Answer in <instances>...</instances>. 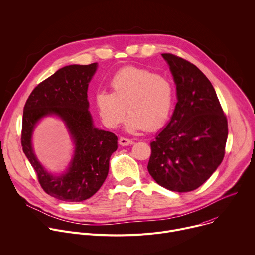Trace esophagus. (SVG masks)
Here are the masks:
<instances>
[{"instance_id":"obj_1","label":"esophagus","mask_w":255,"mask_h":255,"mask_svg":"<svg viewBox=\"0 0 255 255\" xmlns=\"http://www.w3.org/2000/svg\"><path fill=\"white\" fill-rule=\"evenodd\" d=\"M133 143H134L133 140L127 139V138H125V137H121V138L119 139V144H120L121 146H128V145H131V144H133Z\"/></svg>"}]
</instances>
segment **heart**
<instances>
[{
	"mask_svg": "<svg viewBox=\"0 0 255 255\" xmlns=\"http://www.w3.org/2000/svg\"><path fill=\"white\" fill-rule=\"evenodd\" d=\"M111 92L102 90L95 95V105L103 124L117 128L126 114L130 131L160 129L171 115L175 92L171 81L154 71L125 67L110 80Z\"/></svg>",
	"mask_w": 255,
	"mask_h": 255,
	"instance_id": "b5f03b06",
	"label": "heart"
}]
</instances>
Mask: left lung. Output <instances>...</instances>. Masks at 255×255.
Wrapping results in <instances>:
<instances>
[{"label":"left lung","mask_w":255,"mask_h":255,"mask_svg":"<svg viewBox=\"0 0 255 255\" xmlns=\"http://www.w3.org/2000/svg\"><path fill=\"white\" fill-rule=\"evenodd\" d=\"M162 57L173 75L177 103L170 122L150 143L147 169L160 186L189 192L222 162L227 119L212 84L195 65L173 54Z\"/></svg>","instance_id":"left-lung-1"}]
</instances>
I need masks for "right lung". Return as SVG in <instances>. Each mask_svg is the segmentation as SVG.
Wrapping results in <instances>:
<instances>
[{"label":"right lung","instance_id":"obj_1","mask_svg":"<svg viewBox=\"0 0 255 255\" xmlns=\"http://www.w3.org/2000/svg\"><path fill=\"white\" fill-rule=\"evenodd\" d=\"M97 63L70 65L41 82L30 94L23 113L21 143L36 171L43 190L62 201L80 202L93 196L104 183L109 160L117 150V136L93 125L88 110V85ZM57 115L65 122L75 143L74 158L67 172L60 177L48 174L33 154L30 138L37 121Z\"/></svg>","mask_w":255,"mask_h":255}]
</instances>
